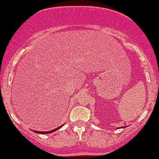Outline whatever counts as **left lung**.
<instances>
[{
	"mask_svg": "<svg viewBox=\"0 0 159 159\" xmlns=\"http://www.w3.org/2000/svg\"><path fill=\"white\" fill-rule=\"evenodd\" d=\"M125 128V127H120V128Z\"/></svg>",
	"mask_w": 159,
	"mask_h": 159,
	"instance_id": "8db88e82",
	"label": "left lung"
}]
</instances>
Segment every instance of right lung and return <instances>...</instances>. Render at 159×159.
<instances>
[{
	"label": "right lung",
	"mask_w": 159,
	"mask_h": 159,
	"mask_svg": "<svg viewBox=\"0 0 159 159\" xmlns=\"http://www.w3.org/2000/svg\"><path fill=\"white\" fill-rule=\"evenodd\" d=\"M64 125H60V127H58V128H55V129H54V130H52L51 131H46V132H41V131H35V130H34V132H35V133H39V134H48V133H53V132H55V131H56V130H57L58 129H60V128H61Z\"/></svg>",
	"instance_id": "1"
}]
</instances>
